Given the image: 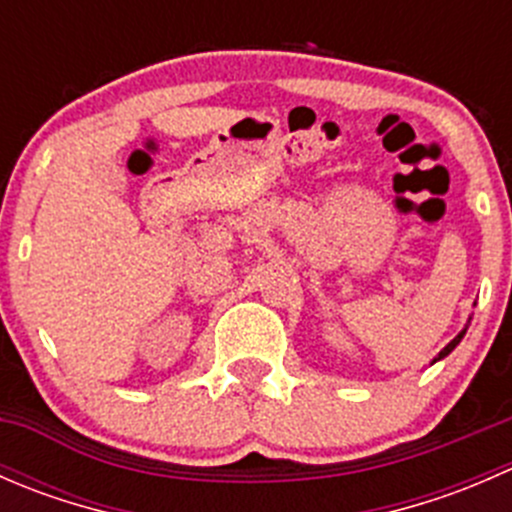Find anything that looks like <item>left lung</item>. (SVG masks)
I'll return each instance as SVG.
<instances>
[{
	"label": "left lung",
	"instance_id": "8db88e82",
	"mask_svg": "<svg viewBox=\"0 0 512 512\" xmlns=\"http://www.w3.org/2000/svg\"><path fill=\"white\" fill-rule=\"evenodd\" d=\"M473 307H476V304H473ZM468 324H471V317H468L466 327H463V329H461V332H458V334H456V337H453V339H451V342H448V344H446V347H443V349H441V352H438L436 356H433V361H431V364H436V361L446 359V356H448V354H451V352H453V349H456V347H458V344H461V339H463V337H466V332H468Z\"/></svg>",
	"mask_w": 512,
	"mask_h": 512
}]
</instances>
